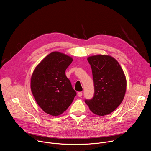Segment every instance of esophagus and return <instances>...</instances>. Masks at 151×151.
<instances>
[{
	"instance_id": "1",
	"label": "esophagus",
	"mask_w": 151,
	"mask_h": 151,
	"mask_svg": "<svg viewBox=\"0 0 151 151\" xmlns=\"http://www.w3.org/2000/svg\"><path fill=\"white\" fill-rule=\"evenodd\" d=\"M78 96H79V97H81L82 96V93L81 91V92H78Z\"/></svg>"
}]
</instances>
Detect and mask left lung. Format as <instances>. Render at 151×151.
<instances>
[{"mask_svg":"<svg viewBox=\"0 0 151 151\" xmlns=\"http://www.w3.org/2000/svg\"><path fill=\"white\" fill-rule=\"evenodd\" d=\"M93 73L94 94L85 100L90 111L104 116L114 111L122 101L127 87L124 73L112 57L97 55L88 58Z\"/></svg>","mask_w":151,"mask_h":151,"instance_id":"left-lung-1","label":"left lung"}]
</instances>
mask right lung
<instances>
[{
  "label": "right lung",
  "instance_id": "right-lung-1",
  "mask_svg": "<svg viewBox=\"0 0 151 151\" xmlns=\"http://www.w3.org/2000/svg\"><path fill=\"white\" fill-rule=\"evenodd\" d=\"M72 57L59 52L48 54L35 69L30 87L40 108L48 114L58 116L72 103L76 92L65 72Z\"/></svg>",
  "mask_w": 151,
  "mask_h": 151
}]
</instances>
